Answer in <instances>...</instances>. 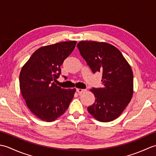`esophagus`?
I'll use <instances>...</instances> for the list:
<instances>
[{
  "mask_svg": "<svg viewBox=\"0 0 156 156\" xmlns=\"http://www.w3.org/2000/svg\"><path fill=\"white\" fill-rule=\"evenodd\" d=\"M76 91L78 92V94H82L86 91V89H81V88H77Z\"/></svg>",
  "mask_w": 156,
  "mask_h": 156,
  "instance_id": "esophagus-1",
  "label": "esophagus"
}]
</instances>
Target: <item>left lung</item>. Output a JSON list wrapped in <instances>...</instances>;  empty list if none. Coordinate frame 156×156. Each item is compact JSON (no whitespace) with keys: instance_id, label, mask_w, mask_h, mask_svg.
<instances>
[{"instance_id":"1","label":"left lung","mask_w":156,"mask_h":156,"mask_svg":"<svg viewBox=\"0 0 156 156\" xmlns=\"http://www.w3.org/2000/svg\"><path fill=\"white\" fill-rule=\"evenodd\" d=\"M92 72L102 74V88H92L94 103L88 111L97 120L109 122L121 115L133 93V75L121 52L107 43L82 41L77 44Z\"/></svg>"}]
</instances>
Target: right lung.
Masks as SVG:
<instances>
[{"instance_id": "obj_1", "label": "right lung", "mask_w": 156, "mask_h": 156, "mask_svg": "<svg viewBox=\"0 0 156 156\" xmlns=\"http://www.w3.org/2000/svg\"><path fill=\"white\" fill-rule=\"evenodd\" d=\"M76 41H64L36 50L23 66L19 86L30 111L46 122H51L67 110L75 93L64 89L54 81L61 74L60 66L75 48Z\"/></svg>"}]
</instances>
